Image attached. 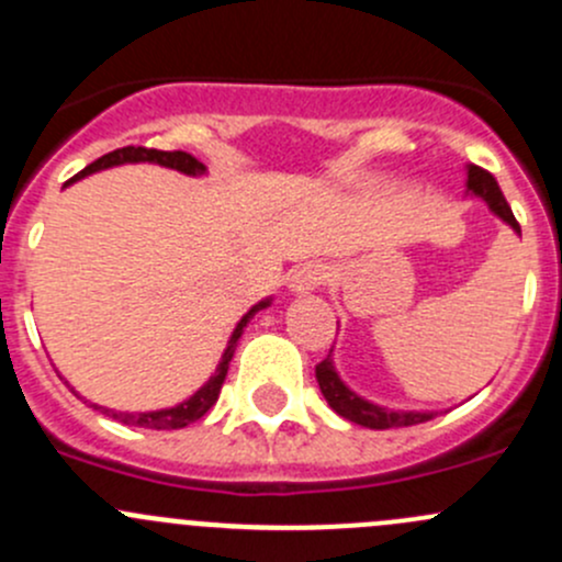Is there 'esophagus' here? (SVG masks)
<instances>
[{"label":"esophagus","mask_w":562,"mask_h":562,"mask_svg":"<svg viewBox=\"0 0 562 562\" xmlns=\"http://www.w3.org/2000/svg\"><path fill=\"white\" fill-rule=\"evenodd\" d=\"M323 280H326V269L321 263H304L288 277V291L293 296H307V293H313L315 288L323 285Z\"/></svg>","instance_id":"obj_1"}]
</instances>
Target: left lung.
<instances>
[{"label": "left lung", "instance_id": "8db88e82", "mask_svg": "<svg viewBox=\"0 0 562 562\" xmlns=\"http://www.w3.org/2000/svg\"><path fill=\"white\" fill-rule=\"evenodd\" d=\"M464 171H468V179H464V195L484 201L486 209H490L497 220H503V223H506L514 234L522 236L519 223L514 220V214H512V206H508L506 198H503V192H501V187H497L495 176L486 173L484 168H479V166H464ZM315 378H317V386H321V394L326 396L328 407H331L337 416H342L345 422H353V424H359V427H367V429L413 427V424H424V422H429V418L438 416V413H443V411H402V407L378 405V402L361 396L359 391L350 389L348 383L342 381V375L337 372V361H334V345H331V350H328L326 359L315 367Z\"/></svg>", "mask_w": 562, "mask_h": 562}]
</instances>
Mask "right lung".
I'll list each match as a JSON object with an SVG mask.
<instances>
[{
	"label": "right lung",
	"mask_w": 562,
	"mask_h": 562,
	"mask_svg": "<svg viewBox=\"0 0 562 562\" xmlns=\"http://www.w3.org/2000/svg\"><path fill=\"white\" fill-rule=\"evenodd\" d=\"M130 162H151V166H162V168H171V171H179L184 176H206V166H203L201 160H195L192 155H187V151H160V149H144V146H124V149H116V151H108V155L100 157V160H94L92 166L83 168L81 173L72 176L70 181H67L65 187L76 184V181L87 179V176L98 173V171H108V168H116V166H130ZM271 307V296L260 299L258 304H252V307L247 310L245 315H241V321L236 323V328L231 331L228 337V345H225L223 350V359H220L217 370L209 375V381L203 383L201 389L195 391V394H190L187 400H181L179 405L173 407H160V411H113V407H105V405H98V402H89L83 400L81 394H78L76 389L70 386V391L76 396H81L83 402H89V405L94 407V411H100L103 416L113 418V422L124 424V427H140V429H181V427H190L192 422H198L201 416H206L209 407L217 402L220 396V389H223L225 383V375H228V364L231 359H234V350H236V342L241 339V334H245L247 323L252 321L255 315L260 313V310ZM61 378V375H59ZM67 383V381H65Z\"/></svg>",
	"instance_id": "right-lung-1"
}]
</instances>
